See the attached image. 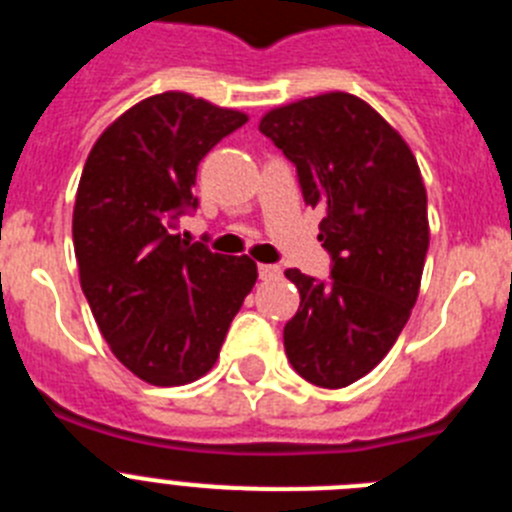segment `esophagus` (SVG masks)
Here are the masks:
<instances>
[{"instance_id": "1", "label": "esophagus", "mask_w": 512, "mask_h": 512, "mask_svg": "<svg viewBox=\"0 0 512 512\" xmlns=\"http://www.w3.org/2000/svg\"><path fill=\"white\" fill-rule=\"evenodd\" d=\"M279 266H274V264H259V277L261 279H274V277H279Z\"/></svg>"}]
</instances>
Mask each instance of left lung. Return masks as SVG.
<instances>
[{"label":"left lung","mask_w":512,"mask_h":512,"mask_svg":"<svg viewBox=\"0 0 512 512\" xmlns=\"http://www.w3.org/2000/svg\"><path fill=\"white\" fill-rule=\"evenodd\" d=\"M259 130L297 166L302 197L323 207L328 282L287 269L300 307L284 325L295 372L325 390L359 382L395 346L420 292L428 197L418 161L372 104L325 92L266 112Z\"/></svg>","instance_id":"left-lung-1"}]
</instances>
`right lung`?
Instances as JSON below:
<instances>
[{"label": "right lung", "instance_id": "add662e5", "mask_svg": "<svg viewBox=\"0 0 512 512\" xmlns=\"http://www.w3.org/2000/svg\"><path fill=\"white\" fill-rule=\"evenodd\" d=\"M248 115L187 92L140 99L97 138L74 205L81 289L125 369L179 387L215 366L256 261L174 233L197 207V166Z\"/></svg>", "mask_w": 512, "mask_h": 512}]
</instances>
